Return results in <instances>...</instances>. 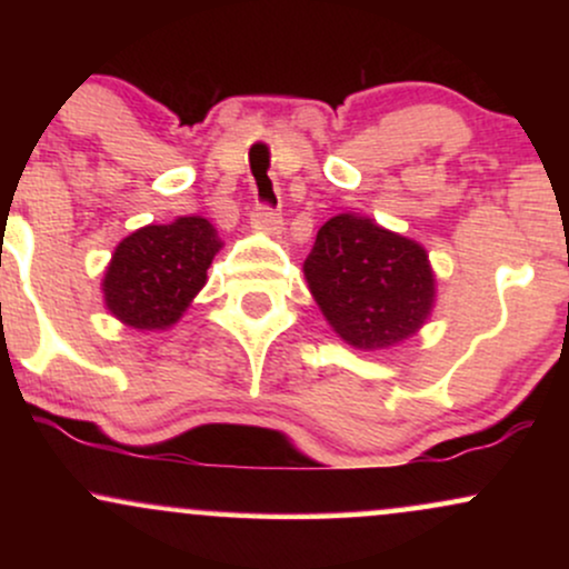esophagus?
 <instances>
[{"label":"esophagus","instance_id":"34e87169","mask_svg":"<svg viewBox=\"0 0 569 569\" xmlns=\"http://www.w3.org/2000/svg\"><path fill=\"white\" fill-rule=\"evenodd\" d=\"M251 224L267 234H280V230H283V219H280V213L276 211V208L262 206V202L253 208Z\"/></svg>","mask_w":569,"mask_h":569}]
</instances>
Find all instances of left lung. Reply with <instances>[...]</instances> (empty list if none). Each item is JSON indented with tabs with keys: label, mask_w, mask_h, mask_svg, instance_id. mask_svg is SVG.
I'll list each match as a JSON object with an SVG mask.
<instances>
[{
	"label": "left lung",
	"mask_w": 569,
	"mask_h": 569,
	"mask_svg": "<svg viewBox=\"0 0 569 569\" xmlns=\"http://www.w3.org/2000/svg\"><path fill=\"white\" fill-rule=\"evenodd\" d=\"M305 278L326 321L361 350L403 342L433 307L436 280L426 248L352 213H339L318 230Z\"/></svg>",
	"instance_id": "obj_1"
}]
</instances>
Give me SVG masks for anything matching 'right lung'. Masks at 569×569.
<instances>
[{
  "instance_id": "obj_1",
  "label": "right lung",
  "mask_w": 569,
  "mask_h": 569,
  "mask_svg": "<svg viewBox=\"0 0 569 569\" xmlns=\"http://www.w3.org/2000/svg\"><path fill=\"white\" fill-rule=\"evenodd\" d=\"M219 248L217 230L200 217L141 227L117 246L103 278L107 307L133 329H166L202 289Z\"/></svg>"
}]
</instances>
